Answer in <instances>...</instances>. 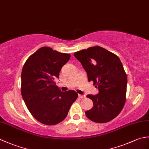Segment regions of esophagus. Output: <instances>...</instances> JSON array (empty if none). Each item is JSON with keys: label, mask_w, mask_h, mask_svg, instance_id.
<instances>
[{"label": "esophagus", "mask_w": 149, "mask_h": 149, "mask_svg": "<svg viewBox=\"0 0 149 149\" xmlns=\"http://www.w3.org/2000/svg\"><path fill=\"white\" fill-rule=\"evenodd\" d=\"M78 96H79V97L80 98V99H83V98H84L85 97H86L85 95H79V94Z\"/></svg>", "instance_id": "1"}]
</instances>
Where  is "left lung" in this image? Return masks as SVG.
Segmentation results:
<instances>
[{
  "instance_id": "1",
  "label": "left lung",
  "mask_w": 149,
  "mask_h": 149,
  "mask_svg": "<svg viewBox=\"0 0 149 149\" xmlns=\"http://www.w3.org/2000/svg\"><path fill=\"white\" fill-rule=\"evenodd\" d=\"M99 89L97 95H88L93 106L85 112L90 120L106 123L121 112L125 102L127 78L119 58L102 47H91L74 53Z\"/></svg>"
}]
</instances>
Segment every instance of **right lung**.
Listing matches in <instances>:
<instances>
[{"label":"right lung","mask_w":149,"mask_h":149,"mask_svg":"<svg viewBox=\"0 0 149 149\" xmlns=\"http://www.w3.org/2000/svg\"><path fill=\"white\" fill-rule=\"evenodd\" d=\"M70 56L43 47L27 59L22 68V98L31 115L43 124L62 122L78 97L74 90L61 91L54 81Z\"/></svg>","instance_id":"right-lung-1"}]
</instances>
